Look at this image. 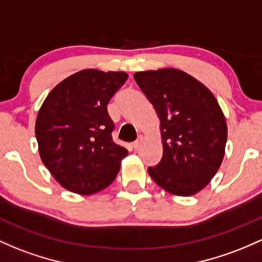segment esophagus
<instances>
[{
    "label": "esophagus",
    "instance_id": "1",
    "mask_svg": "<svg viewBox=\"0 0 262 262\" xmlns=\"http://www.w3.org/2000/svg\"><path fill=\"white\" fill-rule=\"evenodd\" d=\"M140 144H142V140L138 139V140H136V142L133 143V144H132V148H133L134 150H137V149L139 148V146H140Z\"/></svg>",
    "mask_w": 262,
    "mask_h": 262
}]
</instances>
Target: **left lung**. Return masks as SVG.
Segmentation results:
<instances>
[{"label":"left lung","instance_id":"left-lung-1","mask_svg":"<svg viewBox=\"0 0 262 262\" xmlns=\"http://www.w3.org/2000/svg\"><path fill=\"white\" fill-rule=\"evenodd\" d=\"M134 79L160 119L163 158L149 175L171 194H196L225 153L228 128L219 103L199 80L174 68L138 72Z\"/></svg>","mask_w":262,"mask_h":262}]
</instances>
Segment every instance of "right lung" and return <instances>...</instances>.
<instances>
[{
  "label": "right lung",
  "mask_w": 262,
  "mask_h": 262,
  "mask_svg": "<svg viewBox=\"0 0 262 262\" xmlns=\"http://www.w3.org/2000/svg\"><path fill=\"white\" fill-rule=\"evenodd\" d=\"M126 79L124 72L80 71L43 102L36 120L39 155L67 190L91 195L116 179L128 150L113 142L107 105Z\"/></svg>",
  "instance_id": "add662e5"
}]
</instances>
